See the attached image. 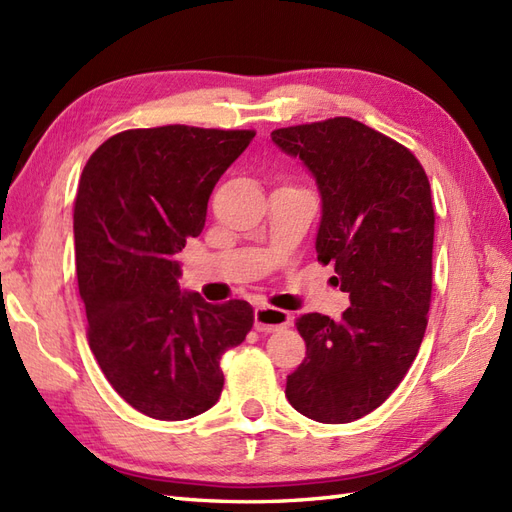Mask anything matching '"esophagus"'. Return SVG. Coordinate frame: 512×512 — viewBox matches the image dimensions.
<instances>
[{
	"label": "esophagus",
	"mask_w": 512,
	"mask_h": 512,
	"mask_svg": "<svg viewBox=\"0 0 512 512\" xmlns=\"http://www.w3.org/2000/svg\"><path fill=\"white\" fill-rule=\"evenodd\" d=\"M293 323V316L271 306H258L254 312V327L258 331H278Z\"/></svg>",
	"instance_id": "obj_1"
}]
</instances>
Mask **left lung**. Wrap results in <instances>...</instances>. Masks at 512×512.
Segmentation results:
<instances>
[{
  "label": "left lung",
  "mask_w": 512,
  "mask_h": 512,
  "mask_svg": "<svg viewBox=\"0 0 512 512\" xmlns=\"http://www.w3.org/2000/svg\"><path fill=\"white\" fill-rule=\"evenodd\" d=\"M271 140L314 176L323 209L316 254L351 301L340 321L299 316L306 359L286 377V398L310 420L353 422L398 388L424 338L431 185L411 150L353 118L278 129Z\"/></svg>",
  "instance_id": "8db88e82"
}]
</instances>
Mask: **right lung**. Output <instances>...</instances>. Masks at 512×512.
Returning a JSON list of instances; mask_svg holds the SVG:
<instances>
[{
  "instance_id": "right-lung-1",
  "label": "right lung",
  "mask_w": 512,
  "mask_h": 512,
  "mask_svg": "<svg viewBox=\"0 0 512 512\" xmlns=\"http://www.w3.org/2000/svg\"><path fill=\"white\" fill-rule=\"evenodd\" d=\"M254 135L185 124L122 131L81 174L73 230L88 342L112 388L148 418L211 409L224 388L219 359L254 325L247 301L213 306L181 290L176 260Z\"/></svg>"
}]
</instances>
